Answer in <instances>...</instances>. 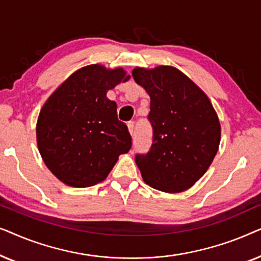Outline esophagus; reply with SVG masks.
<instances>
[{"label": "esophagus", "instance_id": "esophagus-1", "mask_svg": "<svg viewBox=\"0 0 261 261\" xmlns=\"http://www.w3.org/2000/svg\"><path fill=\"white\" fill-rule=\"evenodd\" d=\"M128 129H129V133L132 137H135V122L134 121L128 122Z\"/></svg>", "mask_w": 261, "mask_h": 261}]
</instances>
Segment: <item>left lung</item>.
Instances as JSON below:
<instances>
[{"instance_id":"obj_1","label":"left lung","mask_w":261,"mask_h":261,"mask_svg":"<svg viewBox=\"0 0 261 261\" xmlns=\"http://www.w3.org/2000/svg\"><path fill=\"white\" fill-rule=\"evenodd\" d=\"M132 74L151 97L152 145L147 153L135 155L142 179L164 192L187 190L205 173L219 149L215 110L204 92L174 67H137Z\"/></svg>"}]
</instances>
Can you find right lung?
<instances>
[{
  "label": "right lung",
  "instance_id": "add662e5",
  "mask_svg": "<svg viewBox=\"0 0 261 261\" xmlns=\"http://www.w3.org/2000/svg\"><path fill=\"white\" fill-rule=\"evenodd\" d=\"M129 80L122 69L89 65L71 74L42 107L37 123L39 152L55 176L70 187L105 180L120 154L132 147L126 123L107 91Z\"/></svg>",
  "mask_w": 261,
  "mask_h": 261
}]
</instances>
